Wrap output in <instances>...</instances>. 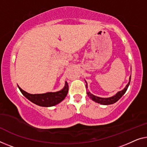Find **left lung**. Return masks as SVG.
I'll use <instances>...</instances> for the list:
<instances>
[{"label":"left lung","mask_w":147,"mask_h":147,"mask_svg":"<svg viewBox=\"0 0 147 147\" xmlns=\"http://www.w3.org/2000/svg\"><path fill=\"white\" fill-rule=\"evenodd\" d=\"M85 82H86V90L88 88V84H87V82L86 80H85ZM130 82H131V76L129 77V82L128 84L126 85V86L122 90L118 92L117 93H116V94H115L114 96H111V97H109V98H101V97H98V96H96L95 95L92 94H91L90 92V91L88 90H87V94L88 96H89L90 98H91L92 100H93V101H94L96 103H98V104H102V105H109V104H113L115 103L116 102H117L118 100H119L120 98H121L123 95L125 93V92L127 91V90L129 86V84H130Z\"/></svg>","instance_id":"left-lung-1"}]
</instances>
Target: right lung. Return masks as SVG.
<instances>
[{
	"instance_id": "1",
	"label": "right lung",
	"mask_w": 147,
	"mask_h": 147,
	"mask_svg": "<svg viewBox=\"0 0 147 147\" xmlns=\"http://www.w3.org/2000/svg\"><path fill=\"white\" fill-rule=\"evenodd\" d=\"M22 94L25 97L34 104L42 107H51L59 104L66 97L69 91V85L65 82L63 88L55 92H47L44 94H32L23 90L19 86H18Z\"/></svg>"
}]
</instances>
